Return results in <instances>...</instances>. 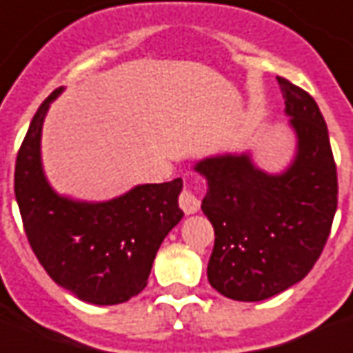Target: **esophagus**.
Listing matches in <instances>:
<instances>
[{"label": "esophagus", "instance_id": "esophagus-1", "mask_svg": "<svg viewBox=\"0 0 353 353\" xmlns=\"http://www.w3.org/2000/svg\"><path fill=\"white\" fill-rule=\"evenodd\" d=\"M179 205H180V208L184 210V214H195V212L199 210V207H201V199L197 197V194H195V192H192V190L184 188V190H182V194H180V197H179Z\"/></svg>", "mask_w": 353, "mask_h": 353}]
</instances>
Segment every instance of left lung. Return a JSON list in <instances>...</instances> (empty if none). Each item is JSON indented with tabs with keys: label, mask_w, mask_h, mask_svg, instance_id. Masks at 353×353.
<instances>
[{
	"label": "left lung",
	"mask_w": 353,
	"mask_h": 353,
	"mask_svg": "<svg viewBox=\"0 0 353 353\" xmlns=\"http://www.w3.org/2000/svg\"><path fill=\"white\" fill-rule=\"evenodd\" d=\"M276 81L295 135L292 161L271 173L244 150L194 165L207 180L201 210L216 236L208 282L233 301H265L305 279L336 212V167L320 107L305 90Z\"/></svg>",
	"instance_id": "8db88e82"
}]
</instances>
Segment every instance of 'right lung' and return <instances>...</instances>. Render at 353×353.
Segmentation results:
<instances>
[{"label": "right lung", "mask_w": 353, "mask_h": 353, "mask_svg": "<svg viewBox=\"0 0 353 353\" xmlns=\"http://www.w3.org/2000/svg\"><path fill=\"white\" fill-rule=\"evenodd\" d=\"M56 90L35 117L14 167V195L26 235L48 276L92 305H118L143 292L167 233L182 220V179L139 184L109 201H81L58 194L41 158L46 112Z\"/></svg>", "instance_id": "right-lung-1"}]
</instances>
